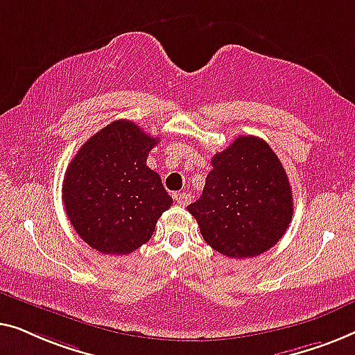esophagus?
I'll return each mask as SVG.
<instances>
[{"mask_svg": "<svg viewBox=\"0 0 355 355\" xmlns=\"http://www.w3.org/2000/svg\"><path fill=\"white\" fill-rule=\"evenodd\" d=\"M175 201L180 204V206H187L191 201V196L188 193H177L175 194Z\"/></svg>", "mask_w": 355, "mask_h": 355, "instance_id": "esophagus-1", "label": "esophagus"}]
</instances>
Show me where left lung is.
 I'll use <instances>...</instances> for the list:
<instances>
[{
	"label": "left lung",
	"mask_w": 355,
	"mask_h": 355,
	"mask_svg": "<svg viewBox=\"0 0 355 355\" xmlns=\"http://www.w3.org/2000/svg\"><path fill=\"white\" fill-rule=\"evenodd\" d=\"M201 198L188 212L212 249L233 259L256 257L279 241L293 218V193L272 148L238 137L212 157Z\"/></svg>",
	"instance_id": "8db88e82"
}]
</instances>
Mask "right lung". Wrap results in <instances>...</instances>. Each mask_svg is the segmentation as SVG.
Listing matches in <instances>:
<instances>
[{
    "instance_id": "add662e5",
    "label": "right lung",
    "mask_w": 355,
    "mask_h": 355,
    "mask_svg": "<svg viewBox=\"0 0 355 355\" xmlns=\"http://www.w3.org/2000/svg\"><path fill=\"white\" fill-rule=\"evenodd\" d=\"M157 141L122 119L94 133L69 164L64 209L88 246L123 256L153 236L172 206L159 173L146 166Z\"/></svg>"
}]
</instances>
